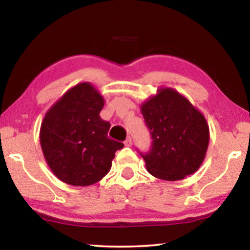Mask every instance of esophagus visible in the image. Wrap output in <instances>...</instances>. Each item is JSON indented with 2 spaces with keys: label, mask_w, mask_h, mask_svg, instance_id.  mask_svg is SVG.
Instances as JSON below:
<instances>
[{
  "label": "esophagus",
  "mask_w": 250,
  "mask_h": 250,
  "mask_svg": "<svg viewBox=\"0 0 250 250\" xmlns=\"http://www.w3.org/2000/svg\"><path fill=\"white\" fill-rule=\"evenodd\" d=\"M125 146H132V140H131L130 138L126 139V140L125 141Z\"/></svg>",
  "instance_id": "obj_1"
}]
</instances>
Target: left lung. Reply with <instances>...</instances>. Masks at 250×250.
Returning a JSON list of instances; mask_svg holds the SVG:
<instances>
[{
	"mask_svg": "<svg viewBox=\"0 0 250 250\" xmlns=\"http://www.w3.org/2000/svg\"><path fill=\"white\" fill-rule=\"evenodd\" d=\"M152 135V149L143 155L147 172L164 181H179L195 173L205 159L208 124L186 97L170 87L140 104Z\"/></svg>",
	"mask_w": 250,
	"mask_h": 250,
	"instance_id": "1",
	"label": "left lung"
}]
</instances>
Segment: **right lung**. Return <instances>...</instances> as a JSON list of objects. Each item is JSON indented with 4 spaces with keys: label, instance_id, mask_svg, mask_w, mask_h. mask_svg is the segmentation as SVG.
<instances>
[{
    "label": "right lung",
    "instance_id": "obj_1",
    "mask_svg": "<svg viewBox=\"0 0 250 250\" xmlns=\"http://www.w3.org/2000/svg\"><path fill=\"white\" fill-rule=\"evenodd\" d=\"M104 105L100 91L84 82L67 90L45 113L42 151L50 171L66 184L88 186L103 180L116 151L124 147L108 138L110 124L99 116Z\"/></svg>",
    "mask_w": 250,
    "mask_h": 250
}]
</instances>
